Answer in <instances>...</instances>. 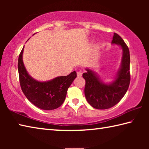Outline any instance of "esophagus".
<instances>
[{
	"mask_svg": "<svg viewBox=\"0 0 149 149\" xmlns=\"http://www.w3.org/2000/svg\"><path fill=\"white\" fill-rule=\"evenodd\" d=\"M77 77H81L82 76V72H81V70H80V71L77 72Z\"/></svg>",
	"mask_w": 149,
	"mask_h": 149,
	"instance_id": "34e87169",
	"label": "esophagus"
}]
</instances>
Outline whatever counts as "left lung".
<instances>
[{
  "label": "left lung",
  "mask_w": 149,
  "mask_h": 149,
  "mask_svg": "<svg viewBox=\"0 0 149 149\" xmlns=\"http://www.w3.org/2000/svg\"><path fill=\"white\" fill-rule=\"evenodd\" d=\"M112 44L120 45L122 49V58L114 80L105 84L93 70L86 68L83 74L85 79V95L89 104L96 109L104 110L114 107L123 97L130 83V50L122 37L114 33Z\"/></svg>",
  "instance_id": "1"
}]
</instances>
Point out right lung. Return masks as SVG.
Returning a JSON list of instances; mask_svg holds the SVG:
<instances>
[{
    "instance_id": "obj_1",
    "label": "right lung",
    "mask_w": 149,
    "mask_h": 149,
    "mask_svg": "<svg viewBox=\"0 0 149 149\" xmlns=\"http://www.w3.org/2000/svg\"><path fill=\"white\" fill-rule=\"evenodd\" d=\"M24 49L18 58L20 86L26 98L33 104L41 109L51 110L60 107L64 102L68 89L77 77L74 71L66 76H58L47 81H39L30 76L23 62Z\"/></svg>"
}]
</instances>
